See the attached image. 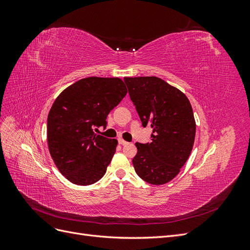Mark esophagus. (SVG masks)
<instances>
[{"label": "esophagus", "mask_w": 250, "mask_h": 250, "mask_svg": "<svg viewBox=\"0 0 250 250\" xmlns=\"http://www.w3.org/2000/svg\"><path fill=\"white\" fill-rule=\"evenodd\" d=\"M118 141H119L120 145H126V144H128V143H127L125 140H123V139H119Z\"/></svg>", "instance_id": "1"}]
</instances>
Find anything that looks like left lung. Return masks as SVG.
Listing matches in <instances>:
<instances>
[{"label":"left lung","instance_id":"left-lung-1","mask_svg":"<svg viewBox=\"0 0 250 250\" xmlns=\"http://www.w3.org/2000/svg\"><path fill=\"white\" fill-rule=\"evenodd\" d=\"M124 81L143 126L152 128V142L135 143L134 170L148 184H167L193 149L196 123L191 103L183 92L158 77H125Z\"/></svg>","mask_w":250,"mask_h":250}]
</instances>
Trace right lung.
Segmentation results:
<instances>
[{
	"label": "right lung",
	"instance_id": "add662e5",
	"mask_svg": "<svg viewBox=\"0 0 250 250\" xmlns=\"http://www.w3.org/2000/svg\"><path fill=\"white\" fill-rule=\"evenodd\" d=\"M122 79L87 77L62 90L48 115L47 140L57 169L71 183L89 186L100 180L118 141L96 134L126 96Z\"/></svg>",
	"mask_w": 250,
	"mask_h": 250
}]
</instances>
